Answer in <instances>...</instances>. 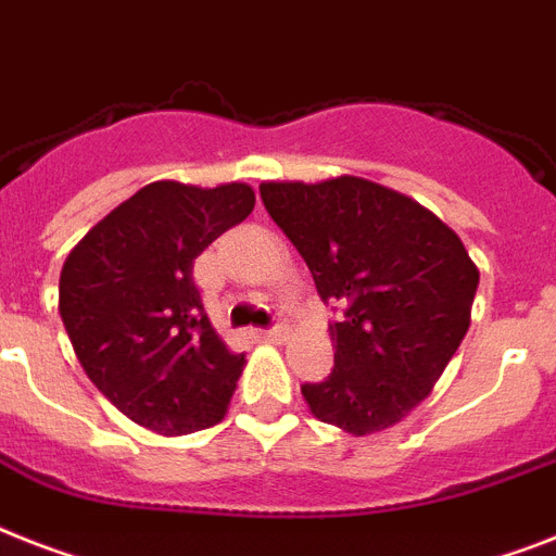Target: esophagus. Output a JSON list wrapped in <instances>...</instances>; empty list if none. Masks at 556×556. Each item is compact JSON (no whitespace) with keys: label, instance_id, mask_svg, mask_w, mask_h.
<instances>
[{"label":"esophagus","instance_id":"esophagus-1","mask_svg":"<svg viewBox=\"0 0 556 556\" xmlns=\"http://www.w3.org/2000/svg\"><path fill=\"white\" fill-rule=\"evenodd\" d=\"M260 340H268V342H282L286 337V328H268V331H254Z\"/></svg>","mask_w":556,"mask_h":556}]
</instances>
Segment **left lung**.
<instances>
[{
  "label": "left lung",
  "instance_id": "left-lung-1",
  "mask_svg": "<svg viewBox=\"0 0 556 556\" xmlns=\"http://www.w3.org/2000/svg\"><path fill=\"white\" fill-rule=\"evenodd\" d=\"M260 197L323 302L342 305L328 325L331 377L302 386L311 414L354 437L400 422L471 325L480 270L463 239L410 197L359 176L263 182Z\"/></svg>",
  "mask_w": 556,
  "mask_h": 556
}]
</instances>
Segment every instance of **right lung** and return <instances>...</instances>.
Returning <instances> with one entry per match:
<instances>
[{
	"label": "right lung",
	"mask_w": 556,
	"mask_h": 556,
	"mask_svg": "<svg viewBox=\"0 0 556 556\" xmlns=\"http://www.w3.org/2000/svg\"><path fill=\"white\" fill-rule=\"evenodd\" d=\"M242 182H151L90 228L59 277L85 374L137 426L176 437L225 417L245 354L214 331L193 260L254 211Z\"/></svg>",
	"instance_id": "add662e5"
}]
</instances>
